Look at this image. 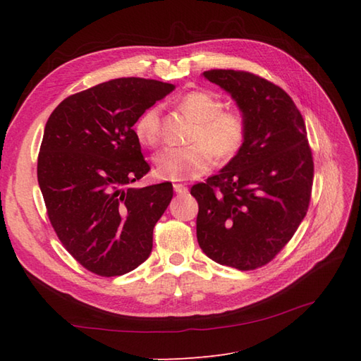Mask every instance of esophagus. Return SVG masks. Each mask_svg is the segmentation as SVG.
Wrapping results in <instances>:
<instances>
[{
  "instance_id": "obj_1",
  "label": "esophagus",
  "mask_w": 361,
  "mask_h": 361,
  "mask_svg": "<svg viewBox=\"0 0 361 361\" xmlns=\"http://www.w3.org/2000/svg\"><path fill=\"white\" fill-rule=\"evenodd\" d=\"M173 190H175L176 194H180V195L188 194V188L185 185H180V183H176V185H173Z\"/></svg>"
}]
</instances>
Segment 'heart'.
<instances>
[{
  "mask_svg": "<svg viewBox=\"0 0 361 361\" xmlns=\"http://www.w3.org/2000/svg\"><path fill=\"white\" fill-rule=\"evenodd\" d=\"M180 110L195 122L188 147H169L155 158L159 178L186 181L209 171L212 161L228 163L239 155L248 137V118L240 110H224V101L209 91H189L178 102ZM135 135L145 147L161 140V113L150 106L135 122Z\"/></svg>",
  "mask_w": 361,
  "mask_h": 361,
  "instance_id": "b5f03b06",
  "label": "heart"
}]
</instances>
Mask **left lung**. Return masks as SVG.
I'll return each mask as SVG.
<instances>
[{
  "label": "left lung",
  "instance_id": "left-lung-1",
  "mask_svg": "<svg viewBox=\"0 0 361 361\" xmlns=\"http://www.w3.org/2000/svg\"><path fill=\"white\" fill-rule=\"evenodd\" d=\"M248 118L239 155L190 188L197 240L214 262L256 270L279 255L309 209L313 157L302 114L281 87L248 71L209 70Z\"/></svg>",
  "mask_w": 361,
  "mask_h": 361
}]
</instances>
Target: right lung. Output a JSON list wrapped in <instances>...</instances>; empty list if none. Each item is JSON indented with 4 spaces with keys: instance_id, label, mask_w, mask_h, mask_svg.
<instances>
[{
    "instance_id": "obj_1",
    "label": "right lung",
    "mask_w": 361,
    "mask_h": 361,
    "mask_svg": "<svg viewBox=\"0 0 361 361\" xmlns=\"http://www.w3.org/2000/svg\"><path fill=\"white\" fill-rule=\"evenodd\" d=\"M173 90L114 79L68 96L46 122L37 161L46 212L66 251L97 276L126 274L150 256L173 188H127L150 171L133 126Z\"/></svg>"
}]
</instances>
